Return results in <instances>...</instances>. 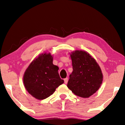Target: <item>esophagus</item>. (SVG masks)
Returning <instances> with one entry per match:
<instances>
[{
	"label": "esophagus",
	"mask_w": 125,
	"mask_h": 125,
	"mask_svg": "<svg viewBox=\"0 0 125 125\" xmlns=\"http://www.w3.org/2000/svg\"><path fill=\"white\" fill-rule=\"evenodd\" d=\"M68 78H65L64 79V83L65 84H67L68 83Z\"/></svg>",
	"instance_id": "esophagus-1"
}]
</instances>
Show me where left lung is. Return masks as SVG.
Returning a JSON list of instances; mask_svg holds the SVG:
<instances>
[{
  "label": "left lung",
  "instance_id": "8db88e82",
  "mask_svg": "<svg viewBox=\"0 0 125 125\" xmlns=\"http://www.w3.org/2000/svg\"><path fill=\"white\" fill-rule=\"evenodd\" d=\"M73 72L67 86L76 95L89 98L99 89L103 74L96 61L87 52L75 51L71 54Z\"/></svg>",
  "mask_w": 125,
  "mask_h": 125
}]
</instances>
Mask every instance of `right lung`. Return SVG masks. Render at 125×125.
<instances>
[{
	"mask_svg": "<svg viewBox=\"0 0 125 125\" xmlns=\"http://www.w3.org/2000/svg\"><path fill=\"white\" fill-rule=\"evenodd\" d=\"M58 69L53 64L50 53L40 55L25 72L23 80L27 92L39 100L51 95L56 89L64 83L59 75Z\"/></svg>",
	"mask_w": 125,
	"mask_h": 125,
	"instance_id": "right-lung-1",
	"label": "right lung"
}]
</instances>
